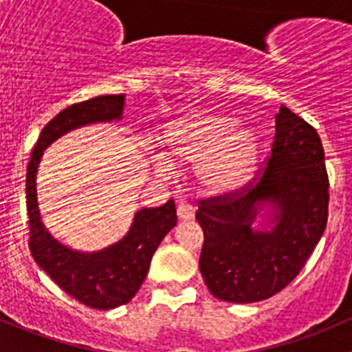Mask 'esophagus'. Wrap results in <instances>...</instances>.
I'll use <instances>...</instances> for the list:
<instances>
[{
    "label": "esophagus",
    "instance_id": "obj_1",
    "mask_svg": "<svg viewBox=\"0 0 352 352\" xmlns=\"http://www.w3.org/2000/svg\"><path fill=\"white\" fill-rule=\"evenodd\" d=\"M177 214H179L180 219H192L194 218V206L190 204L186 199H180L179 204H177Z\"/></svg>",
    "mask_w": 352,
    "mask_h": 352
}]
</instances>
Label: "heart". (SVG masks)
<instances>
[{
    "label": "heart",
    "mask_w": 352,
    "mask_h": 352,
    "mask_svg": "<svg viewBox=\"0 0 352 352\" xmlns=\"http://www.w3.org/2000/svg\"><path fill=\"white\" fill-rule=\"evenodd\" d=\"M168 155L175 162H197V175L208 189L228 192L250 179L257 163L252 133L235 129V120L216 113H192L168 131ZM158 172H172L168 160H158Z\"/></svg>",
    "instance_id": "heart-1"
}]
</instances>
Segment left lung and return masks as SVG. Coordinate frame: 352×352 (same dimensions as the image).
Masks as SVG:
<instances>
[{
  "mask_svg": "<svg viewBox=\"0 0 352 352\" xmlns=\"http://www.w3.org/2000/svg\"><path fill=\"white\" fill-rule=\"evenodd\" d=\"M280 209L271 232L250 228L258 205ZM204 232L199 269L212 296L230 303L265 300L300 274L329 218V175L317 129L281 105L265 165L232 192L197 202Z\"/></svg>",
  "mask_w": 352,
  "mask_h": 352,
  "instance_id": "obj_1",
  "label": "left lung"
}]
</instances>
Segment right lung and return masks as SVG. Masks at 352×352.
I'll return each mask as SVG.
<instances>
[{
	"label": "right lung",
	"instance_id": "obj_1",
	"mask_svg": "<svg viewBox=\"0 0 352 352\" xmlns=\"http://www.w3.org/2000/svg\"><path fill=\"white\" fill-rule=\"evenodd\" d=\"M124 95H100L61 110L42 129L27 166L28 248L32 257L63 291L97 310H110L133 300L146 278L160 242L177 225L175 202L170 199L160 208L141 209L129 233L119 243L97 254H80L56 242L42 225L35 172L42 151L52 141L85 124L120 119Z\"/></svg>",
	"mask_w": 352,
	"mask_h": 352
}]
</instances>
